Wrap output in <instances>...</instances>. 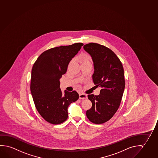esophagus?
I'll list each match as a JSON object with an SVG mask.
<instances>
[{
	"label": "esophagus",
	"mask_w": 158,
	"mask_h": 158,
	"mask_svg": "<svg viewBox=\"0 0 158 158\" xmlns=\"http://www.w3.org/2000/svg\"><path fill=\"white\" fill-rule=\"evenodd\" d=\"M87 98V96L85 94H79V98L81 99H85Z\"/></svg>",
	"instance_id": "obj_1"
}]
</instances>
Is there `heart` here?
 <instances>
[{
  "instance_id": "obj_1",
  "label": "heart",
  "mask_w": 158,
  "mask_h": 158,
  "mask_svg": "<svg viewBox=\"0 0 158 158\" xmlns=\"http://www.w3.org/2000/svg\"><path fill=\"white\" fill-rule=\"evenodd\" d=\"M91 60H92L90 56L87 54H82L78 57V61L81 64L88 61H91Z\"/></svg>"
}]
</instances>
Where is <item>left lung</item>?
Masks as SVG:
<instances>
[{"instance_id":"8db88e82","label":"left lung","mask_w":158,"mask_h":158,"mask_svg":"<svg viewBox=\"0 0 158 158\" xmlns=\"http://www.w3.org/2000/svg\"><path fill=\"white\" fill-rule=\"evenodd\" d=\"M83 48L93 60V82L102 88L99 95H88L92 106L86 115L90 122L101 124L109 120L120 105L125 87L123 68L115 54L104 45L90 43Z\"/></svg>"}]
</instances>
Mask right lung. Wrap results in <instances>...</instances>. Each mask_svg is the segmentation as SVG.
Wrapping results in <instances>:
<instances>
[{
  "label": "right lung",
  "mask_w": 158,
  "mask_h": 158,
  "mask_svg": "<svg viewBox=\"0 0 158 158\" xmlns=\"http://www.w3.org/2000/svg\"><path fill=\"white\" fill-rule=\"evenodd\" d=\"M83 45L77 43L51 48L42 53L33 64L31 92L38 112L50 123L58 125L66 120L69 105L79 98L75 90L63 93L60 79Z\"/></svg>",
  "instance_id": "add662e5"
}]
</instances>
